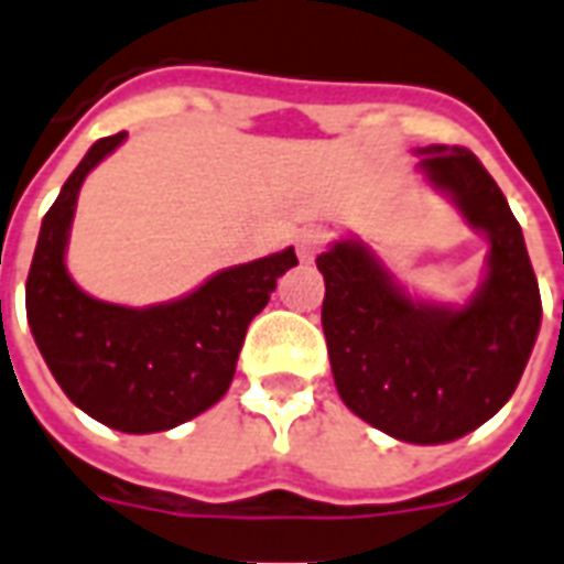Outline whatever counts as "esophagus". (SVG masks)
I'll return each instance as SVG.
<instances>
[{"instance_id": "1", "label": "esophagus", "mask_w": 564, "mask_h": 564, "mask_svg": "<svg viewBox=\"0 0 564 564\" xmlns=\"http://www.w3.org/2000/svg\"><path fill=\"white\" fill-rule=\"evenodd\" d=\"M327 247V235L321 228H306L297 235V256L300 261H312V258Z\"/></svg>"}]
</instances>
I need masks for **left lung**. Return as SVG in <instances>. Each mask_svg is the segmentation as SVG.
<instances>
[{
	"label": "left lung",
	"instance_id": "8db88e82",
	"mask_svg": "<svg viewBox=\"0 0 564 564\" xmlns=\"http://www.w3.org/2000/svg\"><path fill=\"white\" fill-rule=\"evenodd\" d=\"M419 175L488 237L485 279L464 306L410 297L357 237L317 256L321 324L341 401L389 437L434 446L485 425L529 362L541 294L502 189L458 145L419 148Z\"/></svg>",
	"mask_w": 564,
	"mask_h": 564
}]
</instances>
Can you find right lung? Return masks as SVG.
Returning a JSON list of instances; mask_svg holds the SVG:
<instances>
[{
	"label": "right lung",
	"mask_w": 564,
	"mask_h": 564,
	"mask_svg": "<svg viewBox=\"0 0 564 564\" xmlns=\"http://www.w3.org/2000/svg\"><path fill=\"white\" fill-rule=\"evenodd\" d=\"M124 137L97 139L46 210L25 279V317L46 368L76 408L124 434H154L226 395L249 321L297 256L288 247L226 267L184 297L145 308L86 294L65 264L76 198L88 172Z\"/></svg>",
	"instance_id": "add662e5"
}]
</instances>
